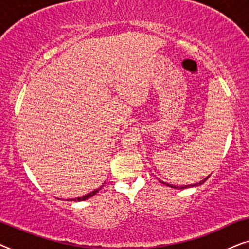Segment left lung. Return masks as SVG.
<instances>
[{
    "label": "left lung",
    "instance_id": "left-lung-1",
    "mask_svg": "<svg viewBox=\"0 0 249 249\" xmlns=\"http://www.w3.org/2000/svg\"><path fill=\"white\" fill-rule=\"evenodd\" d=\"M210 178V175H208V177H206L204 178V180H201L199 183H194V184H189V185H175V184H170V183H166V182H164V181H161V180H159V182H161V183L163 184H166L167 187H171V188H174V189H185V188H191V187H197V185H200V184H203L205 181L207 180V178Z\"/></svg>",
    "mask_w": 249,
    "mask_h": 249
}]
</instances>
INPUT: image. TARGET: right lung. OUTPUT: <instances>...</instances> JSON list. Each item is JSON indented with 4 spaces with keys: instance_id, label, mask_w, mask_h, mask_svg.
I'll return each instance as SVG.
<instances>
[{
    "instance_id": "obj_1",
    "label": "right lung",
    "mask_w": 249,
    "mask_h": 249,
    "mask_svg": "<svg viewBox=\"0 0 249 249\" xmlns=\"http://www.w3.org/2000/svg\"><path fill=\"white\" fill-rule=\"evenodd\" d=\"M104 184L105 183H102V185L101 187H99L98 189H95V190H93L92 192H90V194H88V195H85V196H83V197H78V198H74V199H67V201H83V200H86V199H89V198H91L92 196H94L95 194H97V192L100 190V189L104 187Z\"/></svg>"
}]
</instances>
